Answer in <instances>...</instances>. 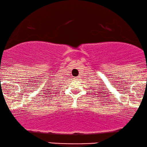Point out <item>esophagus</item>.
I'll return each mask as SVG.
<instances>
[{"mask_svg":"<svg viewBox=\"0 0 147 147\" xmlns=\"http://www.w3.org/2000/svg\"><path fill=\"white\" fill-rule=\"evenodd\" d=\"M79 78H80V77H79V76H78V77H76V78H75V80H78V79H79Z\"/></svg>","mask_w":147,"mask_h":147,"instance_id":"1","label":"esophagus"}]
</instances>
